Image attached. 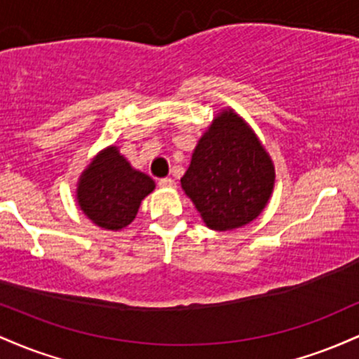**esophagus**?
Instances as JSON below:
<instances>
[{
  "mask_svg": "<svg viewBox=\"0 0 359 359\" xmlns=\"http://www.w3.org/2000/svg\"><path fill=\"white\" fill-rule=\"evenodd\" d=\"M160 187H175V180L170 179V177H165V179H160L158 180Z\"/></svg>",
  "mask_w": 359,
  "mask_h": 359,
  "instance_id": "esophagus-1",
  "label": "esophagus"
}]
</instances>
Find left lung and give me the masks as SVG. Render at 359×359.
<instances>
[{
  "instance_id": "left-lung-1",
  "label": "left lung",
  "mask_w": 359,
  "mask_h": 359,
  "mask_svg": "<svg viewBox=\"0 0 359 359\" xmlns=\"http://www.w3.org/2000/svg\"><path fill=\"white\" fill-rule=\"evenodd\" d=\"M180 184L208 228L231 231L265 209L275 167L245 119L224 109L201 137Z\"/></svg>"
}]
</instances>
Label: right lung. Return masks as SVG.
I'll use <instances>...</instances> for the list:
<instances>
[{
    "instance_id": "1",
    "label": "right lung",
    "mask_w": 359,
    "mask_h": 359,
    "mask_svg": "<svg viewBox=\"0 0 359 359\" xmlns=\"http://www.w3.org/2000/svg\"><path fill=\"white\" fill-rule=\"evenodd\" d=\"M155 189V182L135 170L116 147L102 150L77 184V203L96 226L111 231L126 228L140 204Z\"/></svg>"
}]
</instances>
